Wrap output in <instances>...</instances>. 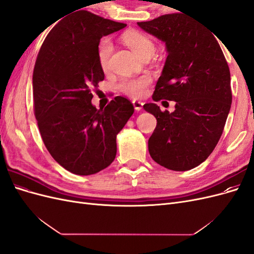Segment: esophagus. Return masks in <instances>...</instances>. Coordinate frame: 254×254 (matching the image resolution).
<instances>
[{
    "label": "esophagus",
    "instance_id": "1",
    "mask_svg": "<svg viewBox=\"0 0 254 254\" xmlns=\"http://www.w3.org/2000/svg\"><path fill=\"white\" fill-rule=\"evenodd\" d=\"M132 105H133V107H134V109L136 110V111H141L142 109H143V103L142 102H140V101H132Z\"/></svg>",
    "mask_w": 254,
    "mask_h": 254
}]
</instances>
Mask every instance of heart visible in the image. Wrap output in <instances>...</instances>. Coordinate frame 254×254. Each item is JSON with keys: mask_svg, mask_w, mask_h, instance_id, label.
Masks as SVG:
<instances>
[{"mask_svg": "<svg viewBox=\"0 0 254 254\" xmlns=\"http://www.w3.org/2000/svg\"><path fill=\"white\" fill-rule=\"evenodd\" d=\"M123 41L139 58L146 55V54H153V52H155V44H153L148 37H146L141 33H126L123 36ZM111 52V42L109 40H104L98 49L99 64H101L104 70L108 67ZM149 83L150 79L147 76H143V77L139 78H125L120 82L119 88L126 95L139 98L145 94L146 89L149 86Z\"/></svg>", "mask_w": 254, "mask_h": 254, "instance_id": "heart-1", "label": "heart"}]
</instances>
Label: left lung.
Instances as JSON below:
<instances>
[{
  "label": "left lung",
  "mask_w": 254,
  "mask_h": 254,
  "mask_svg": "<svg viewBox=\"0 0 254 254\" xmlns=\"http://www.w3.org/2000/svg\"><path fill=\"white\" fill-rule=\"evenodd\" d=\"M137 25L163 41L167 52L152 99L176 103L171 113L153 103L143 106L157 119L150 157L168 170L190 171L211 155L224 130L232 103L228 64L213 34L186 14Z\"/></svg>",
  "instance_id": "8db88e82"
}]
</instances>
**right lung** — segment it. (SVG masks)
<instances>
[{
    "mask_svg": "<svg viewBox=\"0 0 254 254\" xmlns=\"http://www.w3.org/2000/svg\"><path fill=\"white\" fill-rule=\"evenodd\" d=\"M125 26L75 11L53 27L38 54L33 74L38 127L54 160L75 175H93L113 162L117 135L133 114L123 96L101 109L91 102L92 89L105 78L99 41Z\"/></svg>",
    "mask_w": 254,
    "mask_h": 254,
    "instance_id": "obj_1",
    "label": "right lung"
}]
</instances>
